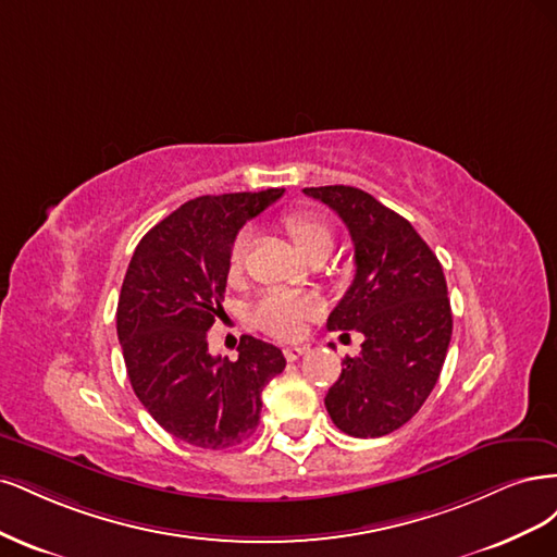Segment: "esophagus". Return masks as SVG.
Here are the masks:
<instances>
[{
	"label": "esophagus",
	"instance_id": "1",
	"mask_svg": "<svg viewBox=\"0 0 557 557\" xmlns=\"http://www.w3.org/2000/svg\"><path fill=\"white\" fill-rule=\"evenodd\" d=\"M308 351V347L305 345H294V347H286L284 349V356H286V361H298V358Z\"/></svg>",
	"mask_w": 557,
	"mask_h": 557
}]
</instances>
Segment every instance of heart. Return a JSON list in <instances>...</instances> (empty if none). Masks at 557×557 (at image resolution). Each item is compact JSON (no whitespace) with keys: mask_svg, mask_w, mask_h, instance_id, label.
<instances>
[{"mask_svg":"<svg viewBox=\"0 0 557 557\" xmlns=\"http://www.w3.org/2000/svg\"><path fill=\"white\" fill-rule=\"evenodd\" d=\"M284 228L289 231L292 240L300 252L314 259L319 255H331L333 249V228L312 210H294L284 218ZM249 243H252V231L243 228L228 247V277L238 280L247 261ZM321 305L312 296H298L289 292H268L261 296L255 308V324L280 339H294L300 335V329L308 319L317 317Z\"/></svg>","mask_w":557,"mask_h":557,"instance_id":"heart-1","label":"heart"}]
</instances>
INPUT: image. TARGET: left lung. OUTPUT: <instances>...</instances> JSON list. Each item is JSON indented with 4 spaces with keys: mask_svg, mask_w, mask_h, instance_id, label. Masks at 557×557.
<instances>
[{
    "mask_svg": "<svg viewBox=\"0 0 557 557\" xmlns=\"http://www.w3.org/2000/svg\"><path fill=\"white\" fill-rule=\"evenodd\" d=\"M302 191L335 210L354 240L356 275L326 326L366 337L361 356L343 361L326 409L351 437L388 435L435 388L451 343L442 263L414 226L368 191L347 185Z\"/></svg>",
    "mask_w": 557,
    "mask_h": 557,
    "instance_id": "1",
    "label": "left lung"
}]
</instances>
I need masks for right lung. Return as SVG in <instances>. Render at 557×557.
I'll return each instance as SVG.
<instances>
[{
    "instance_id": "right-lung-1",
    "label": "right lung",
    "mask_w": 557,
    "mask_h": 557,
    "mask_svg": "<svg viewBox=\"0 0 557 557\" xmlns=\"http://www.w3.org/2000/svg\"><path fill=\"white\" fill-rule=\"evenodd\" d=\"M284 189L199 196L152 226L129 261L117 300V337L136 398L150 417L199 448L255 435L261 391L286 366L277 347L243 335L238 361L208 351L224 312L228 247L240 226Z\"/></svg>"
}]
</instances>
